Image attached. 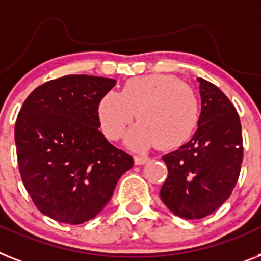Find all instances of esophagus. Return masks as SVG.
I'll return each mask as SVG.
<instances>
[{"instance_id": "esophagus-1", "label": "esophagus", "mask_w": 261, "mask_h": 261, "mask_svg": "<svg viewBox=\"0 0 261 261\" xmlns=\"http://www.w3.org/2000/svg\"><path fill=\"white\" fill-rule=\"evenodd\" d=\"M133 160H135V164L136 165H141V164H145L146 161L149 160L146 156H135L133 157Z\"/></svg>"}]
</instances>
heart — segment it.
Wrapping results in <instances>:
<instances>
[{"mask_svg": "<svg viewBox=\"0 0 261 261\" xmlns=\"http://www.w3.org/2000/svg\"><path fill=\"white\" fill-rule=\"evenodd\" d=\"M135 113L140 122L129 132V145L173 149L199 125L200 101L195 89L176 77L150 74L128 80L120 93L108 92L98 104L101 128L111 140L121 137Z\"/></svg>", "mask_w": 261, "mask_h": 261, "instance_id": "1", "label": "heart"}]
</instances>
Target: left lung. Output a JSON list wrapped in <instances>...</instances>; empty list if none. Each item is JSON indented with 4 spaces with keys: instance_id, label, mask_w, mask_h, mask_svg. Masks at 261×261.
Segmentation results:
<instances>
[{
    "instance_id": "1",
    "label": "left lung",
    "mask_w": 261,
    "mask_h": 261,
    "mask_svg": "<svg viewBox=\"0 0 261 261\" xmlns=\"http://www.w3.org/2000/svg\"><path fill=\"white\" fill-rule=\"evenodd\" d=\"M201 115L191 141L163 156L168 177L163 203L178 217L211 215L231 196L243 163L242 124L236 108L216 85L199 79Z\"/></svg>"
}]
</instances>
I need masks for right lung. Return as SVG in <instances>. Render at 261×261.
Wrapping results in <instances>:
<instances>
[{
  "mask_svg": "<svg viewBox=\"0 0 261 261\" xmlns=\"http://www.w3.org/2000/svg\"><path fill=\"white\" fill-rule=\"evenodd\" d=\"M115 85L69 74L36 88L18 112L19 174L34 205L53 220L74 225L96 217L133 167V157L98 129V104Z\"/></svg>",
  "mask_w": 261,
  "mask_h": 261,
  "instance_id": "obj_1",
  "label": "right lung"
}]
</instances>
